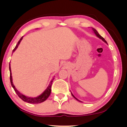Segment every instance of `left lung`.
Here are the masks:
<instances>
[{"label": "left lung", "instance_id": "8db88e82", "mask_svg": "<svg viewBox=\"0 0 127 127\" xmlns=\"http://www.w3.org/2000/svg\"><path fill=\"white\" fill-rule=\"evenodd\" d=\"M92 29H93V31L94 32V33H95V34H96V35L98 37V38H100V39H102V41H103L104 42H105V43H107V42H106V41L105 40V39H104L103 38V37H102L101 36H100V34H99L98 33V32L95 29H94V28H92ZM72 96H73V97H74V98H75V99H76V100H78V101H80V102H81V101H79V100H78V99H77L76 97H75V96H74L73 95V94H72Z\"/></svg>", "mask_w": 127, "mask_h": 127}]
</instances>
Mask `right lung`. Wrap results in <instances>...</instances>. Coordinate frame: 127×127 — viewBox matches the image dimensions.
<instances>
[{
    "instance_id": "add662e5",
    "label": "right lung",
    "mask_w": 127,
    "mask_h": 127,
    "mask_svg": "<svg viewBox=\"0 0 127 127\" xmlns=\"http://www.w3.org/2000/svg\"><path fill=\"white\" fill-rule=\"evenodd\" d=\"M23 37H22L20 39L18 43L16 44V46L15 47V48L13 49L12 52H14L16 50V49L17 48V47L19 45ZM9 70H10V83L11 84V86L13 89H14L16 93V94L20 98L21 100H23L25 102H28L30 103H39L41 102H43L44 101H46L47 98H48V97L49 96L51 93V87H52V84L53 83V81L54 78H53V79L51 81L50 83H49L48 86L47 87L46 90L44 91L43 93H42L41 95H40L36 97H27L22 95L20 92L17 90V89L15 88V87L13 83H12V76H11V68H10V64H9Z\"/></svg>"
}]
</instances>
